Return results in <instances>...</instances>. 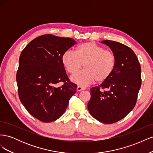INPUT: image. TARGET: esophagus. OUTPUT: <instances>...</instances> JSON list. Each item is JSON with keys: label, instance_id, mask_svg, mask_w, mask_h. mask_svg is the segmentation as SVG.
I'll return each instance as SVG.
<instances>
[{"label": "esophagus", "instance_id": "esophagus-1", "mask_svg": "<svg viewBox=\"0 0 153 153\" xmlns=\"http://www.w3.org/2000/svg\"><path fill=\"white\" fill-rule=\"evenodd\" d=\"M76 89H77L78 91H83V90H85V87L80 86V85H78V86H77Z\"/></svg>", "mask_w": 153, "mask_h": 153}]
</instances>
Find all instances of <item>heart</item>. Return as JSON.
<instances>
[{"mask_svg":"<svg viewBox=\"0 0 153 153\" xmlns=\"http://www.w3.org/2000/svg\"><path fill=\"white\" fill-rule=\"evenodd\" d=\"M61 62L66 71L74 74L84 64V70L71 76V80L84 86L97 82H104L111 76L116 66V57L110 50L92 41L77 46L75 52L67 50L61 56Z\"/></svg>","mask_w":153,"mask_h":153,"instance_id":"obj_1","label":"heart"}]
</instances>
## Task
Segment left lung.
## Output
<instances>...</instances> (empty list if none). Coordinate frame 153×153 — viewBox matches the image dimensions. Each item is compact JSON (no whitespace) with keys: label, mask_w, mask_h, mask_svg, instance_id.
Instances as JSON below:
<instances>
[{"label":"left lung","mask_w":153,"mask_h":153,"mask_svg":"<svg viewBox=\"0 0 153 153\" xmlns=\"http://www.w3.org/2000/svg\"><path fill=\"white\" fill-rule=\"evenodd\" d=\"M101 43L115 54L116 66L107 80L91 88L87 107L98 121L112 124L126 117L135 107L141 86V67L135 53L127 46L110 40Z\"/></svg>","instance_id":"obj_1"}]
</instances>
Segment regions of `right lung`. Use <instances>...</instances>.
<instances>
[{"mask_svg": "<svg viewBox=\"0 0 153 153\" xmlns=\"http://www.w3.org/2000/svg\"><path fill=\"white\" fill-rule=\"evenodd\" d=\"M76 43L72 38L45 34L32 40L20 54L18 96L29 114L41 121L59 119L76 92L77 85L69 81L61 62L62 53ZM61 81L63 85L57 87Z\"/></svg>", "mask_w": 153, "mask_h": 153, "instance_id": "right-lung-1", "label": "right lung"}]
</instances>
